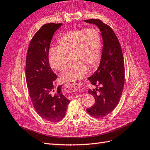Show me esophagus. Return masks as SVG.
Returning <instances> with one entry per match:
<instances>
[{"instance_id": "esophagus-1", "label": "esophagus", "mask_w": 150, "mask_h": 150, "mask_svg": "<svg viewBox=\"0 0 150 150\" xmlns=\"http://www.w3.org/2000/svg\"><path fill=\"white\" fill-rule=\"evenodd\" d=\"M81 86L80 82L78 83H67L65 85V90L67 92L73 93L78 90ZM80 96V95H75L73 97L74 98H77V97Z\"/></svg>"}]
</instances>
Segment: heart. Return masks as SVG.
Here are the masks:
<instances>
[{"mask_svg": "<svg viewBox=\"0 0 150 150\" xmlns=\"http://www.w3.org/2000/svg\"><path fill=\"white\" fill-rule=\"evenodd\" d=\"M58 47L50 48L48 60L50 67L62 71L67 65L66 55L71 53L73 62L60 75L64 82L81 79L89 69L95 67L100 59L102 40L98 30L94 28L76 29L67 32L57 40Z\"/></svg>", "mask_w": 150, "mask_h": 150, "instance_id": "1", "label": "heart"}]
</instances>
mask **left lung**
<instances>
[{
	"label": "left lung",
	"mask_w": 150,
	"mask_h": 150,
	"mask_svg": "<svg viewBox=\"0 0 150 150\" xmlns=\"http://www.w3.org/2000/svg\"><path fill=\"white\" fill-rule=\"evenodd\" d=\"M98 26L103 39V49L99 67L88 79L99 89L88 90L95 103L86 109L95 118H102L111 113L118 104L124 84L125 70L122 49L112 28L100 19L84 20Z\"/></svg>",
	"instance_id": "left-lung-1"
}]
</instances>
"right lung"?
Masks as SVG:
<instances>
[{
	"instance_id": "obj_1",
	"label": "right lung",
	"mask_w": 150,
	"mask_h": 150,
	"mask_svg": "<svg viewBox=\"0 0 150 150\" xmlns=\"http://www.w3.org/2000/svg\"><path fill=\"white\" fill-rule=\"evenodd\" d=\"M62 23H48L32 38L26 55V80L31 100L38 114L46 120L59 122L66 115L70 100L55 86L57 75L48 60V52L55 32Z\"/></svg>"
}]
</instances>
